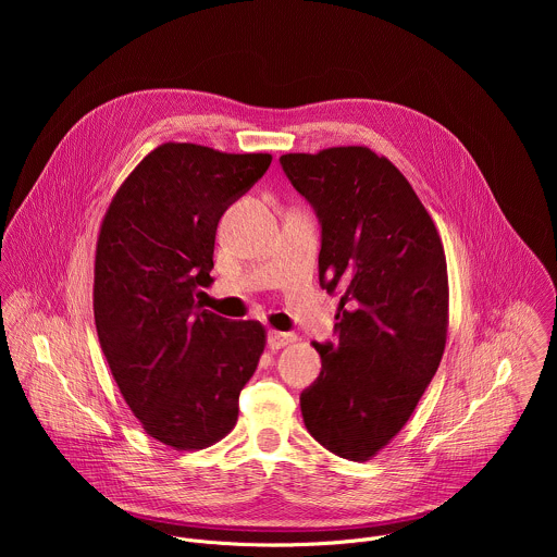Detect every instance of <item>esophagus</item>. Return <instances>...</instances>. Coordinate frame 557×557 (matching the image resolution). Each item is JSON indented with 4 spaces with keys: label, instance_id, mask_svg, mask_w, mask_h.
Segmentation results:
<instances>
[{
    "label": "esophagus",
    "instance_id": "esophagus-1",
    "mask_svg": "<svg viewBox=\"0 0 557 557\" xmlns=\"http://www.w3.org/2000/svg\"><path fill=\"white\" fill-rule=\"evenodd\" d=\"M297 337L293 333H280V331H271L269 333V348L271 350H280V348H286L290 344H295Z\"/></svg>",
    "mask_w": 557,
    "mask_h": 557
}]
</instances>
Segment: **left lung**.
Instances as JSON below:
<instances>
[{
  "label": "left lung",
  "instance_id": "1",
  "mask_svg": "<svg viewBox=\"0 0 557 557\" xmlns=\"http://www.w3.org/2000/svg\"><path fill=\"white\" fill-rule=\"evenodd\" d=\"M280 163L320 215V284L342 293L339 342H312L322 372L299 396L301 417L317 443L363 462L404 430L438 370L449 324L443 243L408 178L370 147Z\"/></svg>",
  "mask_w": 557,
  "mask_h": 557
}]
</instances>
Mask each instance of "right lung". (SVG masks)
<instances>
[{"label":"right lung","mask_w":557,"mask_h":557,"mask_svg":"<svg viewBox=\"0 0 557 557\" xmlns=\"http://www.w3.org/2000/svg\"><path fill=\"white\" fill-rule=\"evenodd\" d=\"M271 161L163 143L123 181L101 222L92 297L103 355L143 430L178 451L205 449L235 428L240 389L267 346L260 322L224 320L194 297L211 282L220 215Z\"/></svg>","instance_id":"1"}]
</instances>
